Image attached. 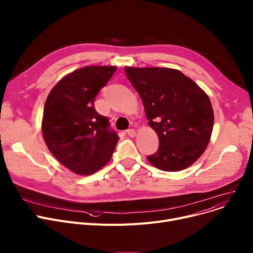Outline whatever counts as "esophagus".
<instances>
[{"label": "esophagus", "instance_id": "esophagus-1", "mask_svg": "<svg viewBox=\"0 0 253 253\" xmlns=\"http://www.w3.org/2000/svg\"><path fill=\"white\" fill-rule=\"evenodd\" d=\"M127 134H128L130 137H134V136L136 135V131L134 130V129H128L127 130Z\"/></svg>", "mask_w": 253, "mask_h": 253}]
</instances>
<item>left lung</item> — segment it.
Masks as SVG:
<instances>
[{"instance_id": "8db88e82", "label": "left lung", "mask_w": 253, "mask_h": 253, "mask_svg": "<svg viewBox=\"0 0 253 253\" xmlns=\"http://www.w3.org/2000/svg\"><path fill=\"white\" fill-rule=\"evenodd\" d=\"M125 72L159 136L157 153L147 161L166 172L190 167L211 140L214 117L209 95L176 69L125 67Z\"/></svg>"}]
</instances>
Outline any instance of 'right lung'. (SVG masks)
Here are the masks:
<instances>
[{
	"mask_svg": "<svg viewBox=\"0 0 253 253\" xmlns=\"http://www.w3.org/2000/svg\"><path fill=\"white\" fill-rule=\"evenodd\" d=\"M117 70L116 66H86L64 76L48 93L42 131L52 155L70 171L91 175L106 166L119 137L109 129L93 102Z\"/></svg>",
	"mask_w": 253,
	"mask_h": 253,
	"instance_id": "right-lung-1",
	"label": "right lung"
}]
</instances>
